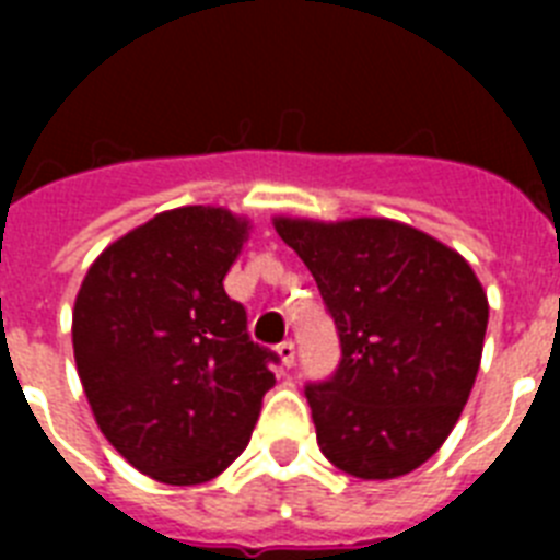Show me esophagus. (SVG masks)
<instances>
[{"instance_id":"obj_1","label":"esophagus","mask_w":560,"mask_h":560,"mask_svg":"<svg viewBox=\"0 0 560 560\" xmlns=\"http://www.w3.org/2000/svg\"><path fill=\"white\" fill-rule=\"evenodd\" d=\"M276 354H279V360H281V366H293V363H296V346H293V340H284V342H279V346H276Z\"/></svg>"}]
</instances>
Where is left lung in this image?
<instances>
[{"label":"left lung","instance_id":"8db88e82","mask_svg":"<svg viewBox=\"0 0 560 560\" xmlns=\"http://www.w3.org/2000/svg\"><path fill=\"white\" fill-rule=\"evenodd\" d=\"M340 334L342 360L305 398L325 459L360 479L424 465L477 381L488 299L456 249L386 218H276Z\"/></svg>","mask_w":560,"mask_h":560}]
</instances>
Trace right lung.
<instances>
[{
	"instance_id": "1",
	"label": "right lung",
	"mask_w": 560,
	"mask_h": 560,
	"mask_svg": "<svg viewBox=\"0 0 560 560\" xmlns=\"http://www.w3.org/2000/svg\"><path fill=\"white\" fill-rule=\"evenodd\" d=\"M249 220L220 206L162 211L92 261L72 311L92 416L136 470L200 486L249 444L276 354L249 340L223 279Z\"/></svg>"
}]
</instances>
